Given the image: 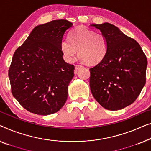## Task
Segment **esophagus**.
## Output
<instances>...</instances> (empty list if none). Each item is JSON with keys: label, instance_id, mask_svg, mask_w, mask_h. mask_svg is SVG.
<instances>
[{"label": "esophagus", "instance_id": "1", "mask_svg": "<svg viewBox=\"0 0 151 151\" xmlns=\"http://www.w3.org/2000/svg\"><path fill=\"white\" fill-rule=\"evenodd\" d=\"M82 67H83L82 65H75V70H79V69L81 68Z\"/></svg>", "mask_w": 151, "mask_h": 151}]
</instances>
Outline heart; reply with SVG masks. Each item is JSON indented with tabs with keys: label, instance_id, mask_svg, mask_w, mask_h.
Segmentation results:
<instances>
[{
	"label": "heart",
	"instance_id": "1",
	"mask_svg": "<svg viewBox=\"0 0 151 151\" xmlns=\"http://www.w3.org/2000/svg\"><path fill=\"white\" fill-rule=\"evenodd\" d=\"M60 49L67 62H73L77 51L83 61L88 64L95 65L103 60L108 48L103 34L96 33L87 27H79L71 31L68 40H61Z\"/></svg>",
	"mask_w": 151,
	"mask_h": 151
}]
</instances>
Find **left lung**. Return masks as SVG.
Listing matches in <instances>:
<instances>
[{"label":"left lung","mask_w":151,"mask_h":151,"mask_svg":"<svg viewBox=\"0 0 151 151\" xmlns=\"http://www.w3.org/2000/svg\"><path fill=\"white\" fill-rule=\"evenodd\" d=\"M105 36L107 52L90 69L92 94L102 107L119 110L134 102L146 83L147 59L139 44L108 22L93 24Z\"/></svg>","instance_id":"obj_1"}]
</instances>
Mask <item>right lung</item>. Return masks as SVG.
Masks as SVG:
<instances>
[{
	"label": "right lung",
	"instance_id": "obj_1",
	"mask_svg": "<svg viewBox=\"0 0 151 151\" xmlns=\"http://www.w3.org/2000/svg\"><path fill=\"white\" fill-rule=\"evenodd\" d=\"M73 25L66 20L37 25L14 52L8 73L12 92L31 113L50 115L66 102L75 66L63 60L60 42Z\"/></svg>",
	"mask_w": 151,
	"mask_h": 151
}]
</instances>
